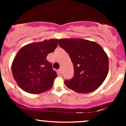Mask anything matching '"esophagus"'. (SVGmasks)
<instances>
[{"instance_id":"obj_1","label":"esophagus","mask_w":126,"mask_h":126,"mask_svg":"<svg viewBox=\"0 0 126 126\" xmlns=\"http://www.w3.org/2000/svg\"><path fill=\"white\" fill-rule=\"evenodd\" d=\"M58 73L60 74H61L62 73V68H60V69H58Z\"/></svg>"}]
</instances>
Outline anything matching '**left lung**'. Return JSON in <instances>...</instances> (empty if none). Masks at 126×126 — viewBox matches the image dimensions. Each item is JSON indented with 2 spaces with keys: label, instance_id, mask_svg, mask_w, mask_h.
Wrapping results in <instances>:
<instances>
[{
  "label": "left lung",
  "instance_id": "left-lung-1",
  "mask_svg": "<svg viewBox=\"0 0 126 126\" xmlns=\"http://www.w3.org/2000/svg\"><path fill=\"white\" fill-rule=\"evenodd\" d=\"M58 44L69 54L74 76L64 81L68 88L79 93L97 90L107 76L109 58L102 47L94 41L81 38L58 39Z\"/></svg>",
  "mask_w": 126,
  "mask_h": 126
}]
</instances>
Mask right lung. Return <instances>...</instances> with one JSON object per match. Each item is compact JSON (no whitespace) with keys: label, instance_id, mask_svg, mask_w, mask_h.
Returning a JSON list of instances; mask_svg holds the SVG:
<instances>
[{"label":"right lung","instance_id":"add662e5","mask_svg":"<svg viewBox=\"0 0 126 126\" xmlns=\"http://www.w3.org/2000/svg\"><path fill=\"white\" fill-rule=\"evenodd\" d=\"M58 39H46L28 44L15 56L11 64L14 79L22 90L30 94H39L50 90L57 77L46 57L54 51Z\"/></svg>","mask_w":126,"mask_h":126}]
</instances>
